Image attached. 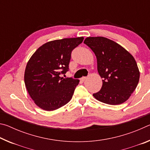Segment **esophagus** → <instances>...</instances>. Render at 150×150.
Segmentation results:
<instances>
[{"label":"esophagus","instance_id":"1","mask_svg":"<svg viewBox=\"0 0 150 150\" xmlns=\"http://www.w3.org/2000/svg\"><path fill=\"white\" fill-rule=\"evenodd\" d=\"M81 81H85L86 79H87V77H83L82 78H81Z\"/></svg>","mask_w":150,"mask_h":150}]
</instances>
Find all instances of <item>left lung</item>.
Masks as SVG:
<instances>
[{
  "mask_svg": "<svg viewBox=\"0 0 150 150\" xmlns=\"http://www.w3.org/2000/svg\"><path fill=\"white\" fill-rule=\"evenodd\" d=\"M84 44L97 59V70L103 80L96 99L108 105L125 102L138 84L139 72L134 57L117 43L104 37H88Z\"/></svg>",
  "mask_w": 150,
  "mask_h": 150,
  "instance_id": "left-lung-1",
  "label": "left lung"
}]
</instances>
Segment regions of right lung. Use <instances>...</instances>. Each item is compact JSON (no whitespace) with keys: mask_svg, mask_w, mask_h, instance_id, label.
<instances>
[{"mask_svg":"<svg viewBox=\"0 0 150 150\" xmlns=\"http://www.w3.org/2000/svg\"><path fill=\"white\" fill-rule=\"evenodd\" d=\"M84 38H64L49 42L38 49L28 62L24 83L35 105L52 111L71 99L79 80L62 77L69 71L72 51Z\"/></svg>","mask_w":150,"mask_h":150,"instance_id":"right-lung-1","label":"right lung"}]
</instances>
